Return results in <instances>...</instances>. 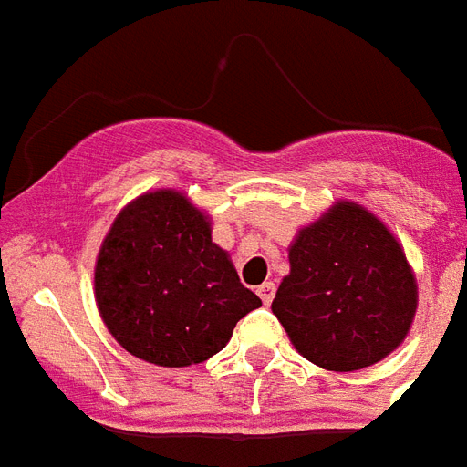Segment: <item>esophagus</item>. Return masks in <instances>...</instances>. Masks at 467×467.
Segmentation results:
<instances>
[{
  "mask_svg": "<svg viewBox=\"0 0 467 467\" xmlns=\"http://www.w3.org/2000/svg\"><path fill=\"white\" fill-rule=\"evenodd\" d=\"M275 291H276V286L272 284V281H265L262 286H257V296H260L265 306H269V303H272V298H275Z\"/></svg>",
  "mask_w": 467,
  "mask_h": 467,
  "instance_id": "obj_1",
  "label": "esophagus"
}]
</instances>
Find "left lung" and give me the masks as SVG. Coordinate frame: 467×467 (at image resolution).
Listing matches in <instances>:
<instances>
[{
    "label": "left lung",
    "instance_id": "left-lung-1",
    "mask_svg": "<svg viewBox=\"0 0 467 467\" xmlns=\"http://www.w3.org/2000/svg\"><path fill=\"white\" fill-rule=\"evenodd\" d=\"M288 262L272 312L310 363L353 372L403 344L418 284L394 234L372 212L341 200L298 231Z\"/></svg>",
    "mask_w": 467,
    "mask_h": 467
}]
</instances>
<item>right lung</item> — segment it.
I'll list each match as a JSON object with an SVG mask.
<instances>
[{
    "mask_svg": "<svg viewBox=\"0 0 467 467\" xmlns=\"http://www.w3.org/2000/svg\"><path fill=\"white\" fill-rule=\"evenodd\" d=\"M95 300L111 337L161 368L212 358L238 319L262 306L212 243L207 214L167 188L117 214L95 265Z\"/></svg>",
    "mask_w": 467,
    "mask_h": 467,
    "instance_id": "right-lung-1",
    "label": "right lung"
}]
</instances>
